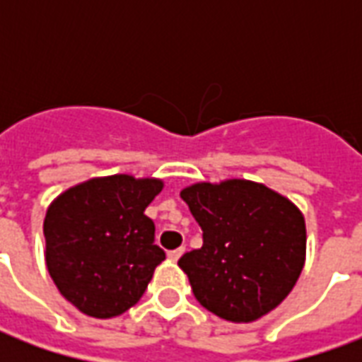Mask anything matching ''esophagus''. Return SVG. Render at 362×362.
<instances>
[{
    "label": "esophagus",
    "instance_id": "obj_1",
    "mask_svg": "<svg viewBox=\"0 0 362 362\" xmlns=\"http://www.w3.org/2000/svg\"><path fill=\"white\" fill-rule=\"evenodd\" d=\"M184 250H186L184 246H180V248H176V250H170V252H168V259H173V262H178L182 254H184Z\"/></svg>",
    "mask_w": 362,
    "mask_h": 362
}]
</instances>
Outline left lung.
Returning a JSON list of instances; mask_svg holds the SVG:
<instances>
[{"mask_svg": "<svg viewBox=\"0 0 362 362\" xmlns=\"http://www.w3.org/2000/svg\"><path fill=\"white\" fill-rule=\"evenodd\" d=\"M204 230V246L178 266L197 303L235 324L279 306L306 259V225L288 197L252 180L197 182L180 192Z\"/></svg>", "mask_w": 362, "mask_h": 362, "instance_id": "8db88e82", "label": "left lung"}]
</instances>
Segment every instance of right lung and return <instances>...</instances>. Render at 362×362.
Here are the masks:
<instances>
[{
	"instance_id": "right-lung-1",
	"label": "right lung",
	"mask_w": 362,
	"mask_h": 362,
	"mask_svg": "<svg viewBox=\"0 0 362 362\" xmlns=\"http://www.w3.org/2000/svg\"><path fill=\"white\" fill-rule=\"evenodd\" d=\"M158 178L114 174L59 194L44 219L46 267L62 295L93 318H114L145 293L165 252L147 205Z\"/></svg>"
}]
</instances>
